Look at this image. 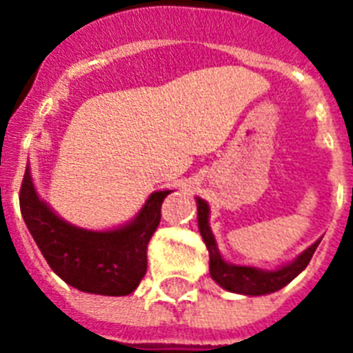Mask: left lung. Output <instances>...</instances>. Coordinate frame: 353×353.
Returning a JSON list of instances; mask_svg holds the SVG:
<instances>
[{"instance_id": "1", "label": "left lung", "mask_w": 353, "mask_h": 353, "mask_svg": "<svg viewBox=\"0 0 353 353\" xmlns=\"http://www.w3.org/2000/svg\"><path fill=\"white\" fill-rule=\"evenodd\" d=\"M196 208H199V229L200 234L204 238L208 252H210V274L223 289L232 291V293H240V295H268L278 289L285 288L289 281L295 280L299 274L303 272L304 268L310 263L312 255L316 252L321 240L314 242V244L304 250L295 261H291L288 265H281L274 270H263V268H255V266H244V265H232L223 259L221 253L217 250L215 238L210 229V206L206 200L196 199Z\"/></svg>"}]
</instances>
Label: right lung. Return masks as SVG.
I'll list each match as a JSON object with an SVG mask.
<instances>
[{"instance_id":"add662e5","label":"right lung","mask_w":353,"mask_h":353,"mask_svg":"<svg viewBox=\"0 0 353 353\" xmlns=\"http://www.w3.org/2000/svg\"><path fill=\"white\" fill-rule=\"evenodd\" d=\"M170 192H151L139 214L119 229L87 230L64 221L39 199L26 166L20 212L43 257L65 283L83 293L123 296L130 295L145 276L147 244Z\"/></svg>"}]
</instances>
